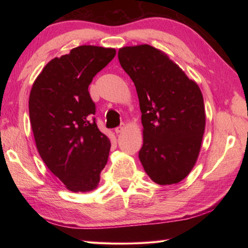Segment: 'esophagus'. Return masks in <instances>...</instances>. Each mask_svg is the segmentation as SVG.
<instances>
[{
  "mask_svg": "<svg viewBox=\"0 0 248 248\" xmlns=\"http://www.w3.org/2000/svg\"><path fill=\"white\" fill-rule=\"evenodd\" d=\"M125 128H127V125H125L124 124H123L120 125V127H118V128H116L115 129V131H116V133L117 134H119V133H123L124 130H125Z\"/></svg>",
  "mask_w": 248,
  "mask_h": 248,
  "instance_id": "1",
  "label": "esophagus"
}]
</instances>
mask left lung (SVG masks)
Masks as SVG:
<instances>
[{"label":"left lung","instance_id":"obj_1","mask_svg":"<svg viewBox=\"0 0 248 248\" xmlns=\"http://www.w3.org/2000/svg\"><path fill=\"white\" fill-rule=\"evenodd\" d=\"M118 59L139 97L143 124L139 158L145 173L158 185L182 182L194 169L204 133L198 84L150 45L120 48Z\"/></svg>","mask_w":248,"mask_h":248}]
</instances>
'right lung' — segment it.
Masks as SVG:
<instances>
[{"label": "right lung", "instance_id": "obj_1", "mask_svg": "<svg viewBox=\"0 0 248 248\" xmlns=\"http://www.w3.org/2000/svg\"><path fill=\"white\" fill-rule=\"evenodd\" d=\"M116 49L84 45L45 65L29 94V119L40 157L73 192L95 190L110 140L99 131L89 93L93 78Z\"/></svg>", "mask_w": 248, "mask_h": 248}]
</instances>
